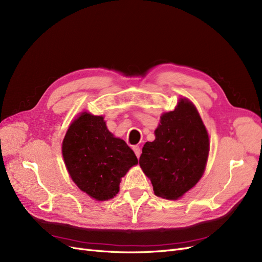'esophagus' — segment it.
I'll list each match as a JSON object with an SVG mask.
<instances>
[{
    "label": "esophagus",
    "instance_id": "1",
    "mask_svg": "<svg viewBox=\"0 0 262 262\" xmlns=\"http://www.w3.org/2000/svg\"><path fill=\"white\" fill-rule=\"evenodd\" d=\"M133 150H134L135 155L137 156V158H139V157H140V154H141V150H140V148H139L138 146H134V147H133Z\"/></svg>",
    "mask_w": 262,
    "mask_h": 262
}]
</instances>
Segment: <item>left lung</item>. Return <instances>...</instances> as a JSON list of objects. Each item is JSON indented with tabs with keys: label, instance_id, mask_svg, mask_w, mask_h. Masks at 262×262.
<instances>
[{
	"label": "left lung",
	"instance_id": "obj_1",
	"mask_svg": "<svg viewBox=\"0 0 262 262\" xmlns=\"http://www.w3.org/2000/svg\"><path fill=\"white\" fill-rule=\"evenodd\" d=\"M156 139L142 148L139 165L158 197L181 198L205 172L209 136L196 106L182 98L174 111L163 113Z\"/></svg>",
	"mask_w": 262,
	"mask_h": 262
}]
</instances>
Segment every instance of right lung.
Here are the masks:
<instances>
[{
  "instance_id": "right-lung-1",
  "label": "right lung",
  "mask_w": 262,
  "mask_h": 262,
  "mask_svg": "<svg viewBox=\"0 0 262 262\" xmlns=\"http://www.w3.org/2000/svg\"><path fill=\"white\" fill-rule=\"evenodd\" d=\"M62 154L73 182L99 201L114 198L122 177L138 163L127 143L108 132L103 116L87 112L67 129Z\"/></svg>"
}]
</instances>
